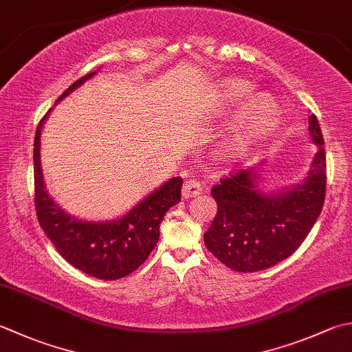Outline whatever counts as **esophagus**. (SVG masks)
Here are the masks:
<instances>
[{
    "instance_id": "esophagus-1",
    "label": "esophagus",
    "mask_w": 352,
    "mask_h": 352,
    "mask_svg": "<svg viewBox=\"0 0 352 352\" xmlns=\"http://www.w3.org/2000/svg\"><path fill=\"white\" fill-rule=\"evenodd\" d=\"M203 186L198 180H186L183 184V198H192V197H197L199 195V192H201Z\"/></svg>"
}]
</instances>
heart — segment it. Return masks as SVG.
<instances>
[{
    "mask_svg": "<svg viewBox=\"0 0 352 352\" xmlns=\"http://www.w3.org/2000/svg\"><path fill=\"white\" fill-rule=\"evenodd\" d=\"M253 93V87L243 79H227L218 88V98L223 107H235L247 100ZM280 119V108L267 96L253 99L247 108L243 120V129L230 139L227 151L230 155H241L253 144H256L276 129Z\"/></svg>",
    "mask_w": 352,
    "mask_h": 352,
    "instance_id": "b5f03b06",
    "label": "heart"
}]
</instances>
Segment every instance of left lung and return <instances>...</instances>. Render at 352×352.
Masks as SVG:
<instances>
[{"label":"left lung","mask_w":352,"mask_h":352,"mask_svg":"<svg viewBox=\"0 0 352 352\" xmlns=\"http://www.w3.org/2000/svg\"><path fill=\"white\" fill-rule=\"evenodd\" d=\"M318 153L308 175L292 188L264 194L256 168L241 169L212 188L217 217L204 233L213 256L235 272L253 273L276 265L298 250L319 218L327 189V155L318 117H308Z\"/></svg>","instance_id":"left-lung-1"}]
</instances>
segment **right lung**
Masks as SVG:
<instances>
[{"label":"right lung","instance_id":"right-lung-1","mask_svg":"<svg viewBox=\"0 0 352 352\" xmlns=\"http://www.w3.org/2000/svg\"><path fill=\"white\" fill-rule=\"evenodd\" d=\"M94 74L96 72L76 80L59 96L56 103ZM52 109H48V113ZM48 113L36 128L33 149L34 206L38 221L60 256L78 270L105 280L128 276L155 249L164 213L182 199L183 178H170L137 203L128 213L113 221H82L68 215L48 195L41 168V131Z\"/></svg>","mask_w":352,"mask_h":352}]
</instances>
